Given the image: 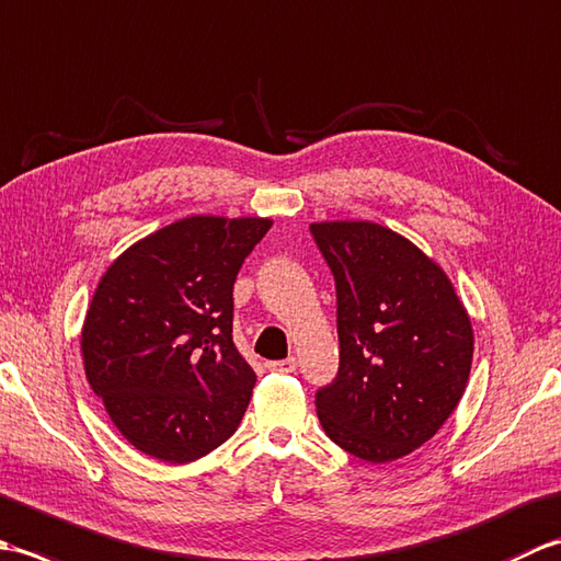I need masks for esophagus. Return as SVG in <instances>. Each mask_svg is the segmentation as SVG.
Returning <instances> with one entry per match:
<instances>
[{
  "instance_id": "obj_1",
  "label": "esophagus",
  "mask_w": 561,
  "mask_h": 561,
  "mask_svg": "<svg viewBox=\"0 0 561 561\" xmlns=\"http://www.w3.org/2000/svg\"><path fill=\"white\" fill-rule=\"evenodd\" d=\"M296 366H299L296 356H287V359H277V362H267L270 371H279V374H291V371H296Z\"/></svg>"
}]
</instances>
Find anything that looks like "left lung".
Here are the masks:
<instances>
[{
	"label": "left lung",
	"mask_w": 561,
	"mask_h": 561,
	"mask_svg": "<svg viewBox=\"0 0 561 561\" xmlns=\"http://www.w3.org/2000/svg\"><path fill=\"white\" fill-rule=\"evenodd\" d=\"M335 277L340 368L316 392L325 434L388 462L432 438L458 408L472 325L450 279L408 238L371 221L311 224Z\"/></svg>",
	"instance_id": "8db88e82"
}]
</instances>
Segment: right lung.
Masks as SVG:
<instances>
[{"mask_svg": "<svg viewBox=\"0 0 561 561\" xmlns=\"http://www.w3.org/2000/svg\"><path fill=\"white\" fill-rule=\"evenodd\" d=\"M270 226L181 219L103 274L81 330L83 368L137 450L193 462L241 424L257 378L233 344V282Z\"/></svg>", "mask_w": 561, "mask_h": 561, "instance_id": "add662e5", "label": "right lung"}]
</instances>
